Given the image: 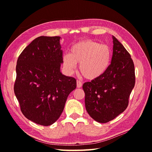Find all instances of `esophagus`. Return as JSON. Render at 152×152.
I'll return each instance as SVG.
<instances>
[{
	"label": "esophagus",
	"mask_w": 152,
	"mask_h": 152,
	"mask_svg": "<svg viewBox=\"0 0 152 152\" xmlns=\"http://www.w3.org/2000/svg\"><path fill=\"white\" fill-rule=\"evenodd\" d=\"M76 86H77V88H81V87L82 86V82L80 81V80H77L76 81Z\"/></svg>",
	"instance_id": "1"
}]
</instances>
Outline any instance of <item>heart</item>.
<instances>
[{"instance_id": "1", "label": "heart", "mask_w": 152, "mask_h": 152, "mask_svg": "<svg viewBox=\"0 0 152 152\" xmlns=\"http://www.w3.org/2000/svg\"><path fill=\"white\" fill-rule=\"evenodd\" d=\"M112 51L108 46L92 40H85L72 46L70 53L63 57L64 69L72 73L79 64L80 73L88 80H94L104 74L110 66Z\"/></svg>"}]
</instances>
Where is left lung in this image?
Masks as SVG:
<instances>
[{
	"instance_id": "1",
	"label": "left lung",
	"mask_w": 152,
	"mask_h": 152,
	"mask_svg": "<svg viewBox=\"0 0 152 152\" xmlns=\"http://www.w3.org/2000/svg\"><path fill=\"white\" fill-rule=\"evenodd\" d=\"M111 64L99 78L83 85L85 104L89 115L96 121L107 123L127 108L135 83L134 66L130 54L112 36Z\"/></svg>"
}]
</instances>
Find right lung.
I'll list each match as a JSON object with an SVG mask.
<instances>
[{"instance_id":"obj_1","label":"right lung","mask_w":152,"mask_h":152,"mask_svg":"<svg viewBox=\"0 0 152 152\" xmlns=\"http://www.w3.org/2000/svg\"><path fill=\"white\" fill-rule=\"evenodd\" d=\"M60 37L35 38L19 55L14 93L28 119L48 126L64 110L68 96L76 88L74 78L61 72L63 51Z\"/></svg>"}]
</instances>
